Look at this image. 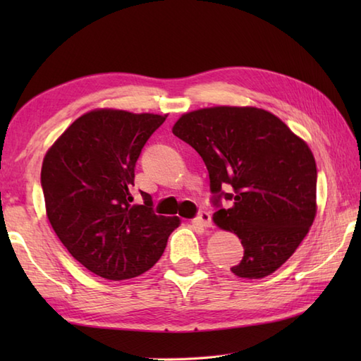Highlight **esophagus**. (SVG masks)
<instances>
[{"mask_svg":"<svg viewBox=\"0 0 361 361\" xmlns=\"http://www.w3.org/2000/svg\"><path fill=\"white\" fill-rule=\"evenodd\" d=\"M197 225H200L203 228H211L212 226V220H211V214L206 212V211H202L200 214H198V217L194 220Z\"/></svg>","mask_w":361,"mask_h":361,"instance_id":"34e87169","label":"esophagus"}]
</instances>
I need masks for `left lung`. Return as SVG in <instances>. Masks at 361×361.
<instances>
[{
	"label": "left lung",
	"instance_id": "left-lung-1",
	"mask_svg": "<svg viewBox=\"0 0 361 361\" xmlns=\"http://www.w3.org/2000/svg\"><path fill=\"white\" fill-rule=\"evenodd\" d=\"M172 133L200 153L211 190L233 204L214 212L243 257L231 271L262 279L287 262L317 216V164L302 137L257 106L219 105L181 114ZM228 184L233 193H221Z\"/></svg>",
	"mask_w": 361,
	"mask_h": 361
}]
</instances>
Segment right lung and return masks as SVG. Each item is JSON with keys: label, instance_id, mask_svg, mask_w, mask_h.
Returning a JSON list of instances; mask_svg holds the SVG:
<instances>
[{"label": "right lung", "instance_id": "add662e5", "mask_svg": "<svg viewBox=\"0 0 361 361\" xmlns=\"http://www.w3.org/2000/svg\"><path fill=\"white\" fill-rule=\"evenodd\" d=\"M167 114L96 109L75 119L46 152L42 188L49 224L70 255L110 281L158 262L178 217L157 216L152 197L132 204L135 164Z\"/></svg>", "mask_w": 361, "mask_h": 361}]
</instances>
